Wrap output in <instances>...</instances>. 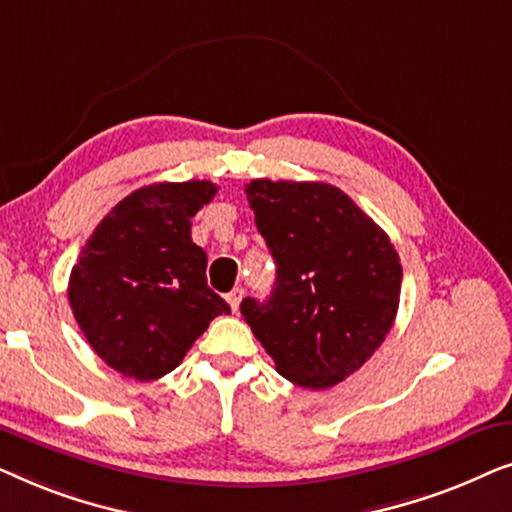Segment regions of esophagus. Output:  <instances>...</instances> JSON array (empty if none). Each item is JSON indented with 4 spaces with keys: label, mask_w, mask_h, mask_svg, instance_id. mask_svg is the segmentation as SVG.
<instances>
[{
    "label": "esophagus",
    "mask_w": 512,
    "mask_h": 512,
    "mask_svg": "<svg viewBox=\"0 0 512 512\" xmlns=\"http://www.w3.org/2000/svg\"><path fill=\"white\" fill-rule=\"evenodd\" d=\"M242 296H244V289H233L226 296V300H228V305H230V310L233 312H237L240 310V303H242Z\"/></svg>",
    "instance_id": "34e87169"
}]
</instances>
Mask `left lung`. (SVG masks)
<instances>
[{
	"mask_svg": "<svg viewBox=\"0 0 512 512\" xmlns=\"http://www.w3.org/2000/svg\"><path fill=\"white\" fill-rule=\"evenodd\" d=\"M277 265L265 303L240 312L277 373L328 389L356 373L394 326L403 268L389 235L324 181L254 179L244 188Z\"/></svg>",
	"mask_w": 512,
	"mask_h": 512,
	"instance_id": "left-lung-1",
	"label": "left lung"
}]
</instances>
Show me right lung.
<instances>
[{"label": "right lung", "instance_id": "obj_1", "mask_svg": "<svg viewBox=\"0 0 512 512\" xmlns=\"http://www.w3.org/2000/svg\"><path fill=\"white\" fill-rule=\"evenodd\" d=\"M216 191L195 179L137 188L97 223L72 268L76 324L121 375H167L209 321L230 312L207 286V254L191 237V219Z\"/></svg>", "mask_w": 512, "mask_h": 512}]
</instances>
